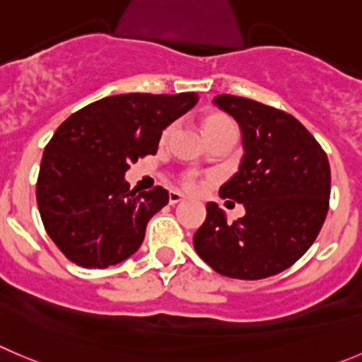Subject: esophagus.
I'll use <instances>...</instances> for the list:
<instances>
[{"instance_id": "esophagus-1", "label": "esophagus", "mask_w": 362, "mask_h": 362, "mask_svg": "<svg viewBox=\"0 0 362 362\" xmlns=\"http://www.w3.org/2000/svg\"><path fill=\"white\" fill-rule=\"evenodd\" d=\"M181 201H185V197L181 194H179V192H170V194H168V202H170L172 206L179 204V202H181Z\"/></svg>"}]
</instances>
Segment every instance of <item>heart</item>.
I'll list each match as a JSON object with an SVG mask.
<instances>
[{"label":"heart","mask_w":362,"mask_h":362,"mask_svg":"<svg viewBox=\"0 0 362 362\" xmlns=\"http://www.w3.org/2000/svg\"><path fill=\"white\" fill-rule=\"evenodd\" d=\"M227 127H235V124H233V120H230L229 117L223 115V113L209 112L202 117V129H204L208 140L213 139L215 135H218L220 132H223ZM167 135L168 129L163 133V136ZM179 181H181V187H183L185 190H195V188H197V177H195V174H192V172H187V174L181 175Z\"/></svg>","instance_id":"heart-1"}]
</instances>
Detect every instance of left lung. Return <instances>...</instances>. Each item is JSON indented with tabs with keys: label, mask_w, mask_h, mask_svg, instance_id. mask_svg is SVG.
Returning a JSON list of instances; mask_svg holds the SVG:
<instances>
[{
	"label": "left lung",
	"mask_w": 362,
	"mask_h": 362,
	"mask_svg": "<svg viewBox=\"0 0 362 362\" xmlns=\"http://www.w3.org/2000/svg\"><path fill=\"white\" fill-rule=\"evenodd\" d=\"M213 103L242 129V165L218 194L242 202L245 216L230 223L215 202H208L194 247L227 277H270L300 259L318 236L329 211V160L290 113L230 94L216 95Z\"/></svg>",
	"instance_id": "8db88e82"
}]
</instances>
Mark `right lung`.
Listing matches in <instances>:
<instances>
[{"label":"right lung","instance_id":"right-lung-1","mask_svg":"<svg viewBox=\"0 0 362 362\" xmlns=\"http://www.w3.org/2000/svg\"><path fill=\"white\" fill-rule=\"evenodd\" d=\"M197 99L194 92L110 95L60 124L40 161L37 204L47 235L69 261L106 268L140 249L168 192L129 190L124 174L139 158L156 154L165 127Z\"/></svg>","mask_w":362,"mask_h":362}]
</instances>
